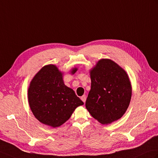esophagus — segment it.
<instances>
[{
  "instance_id": "34e87169",
  "label": "esophagus",
  "mask_w": 158,
  "mask_h": 158,
  "mask_svg": "<svg viewBox=\"0 0 158 158\" xmlns=\"http://www.w3.org/2000/svg\"><path fill=\"white\" fill-rule=\"evenodd\" d=\"M81 100L83 102V103H85L86 101V96H85V95H83V96H81Z\"/></svg>"
}]
</instances>
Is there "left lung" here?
<instances>
[{
	"instance_id": "obj_1",
	"label": "left lung",
	"mask_w": 158,
	"mask_h": 158,
	"mask_svg": "<svg viewBox=\"0 0 158 158\" xmlns=\"http://www.w3.org/2000/svg\"><path fill=\"white\" fill-rule=\"evenodd\" d=\"M90 76L91 89L85 102L90 114L103 124L120 118L129 107L132 95L125 71L111 60L102 59Z\"/></svg>"
}]
</instances>
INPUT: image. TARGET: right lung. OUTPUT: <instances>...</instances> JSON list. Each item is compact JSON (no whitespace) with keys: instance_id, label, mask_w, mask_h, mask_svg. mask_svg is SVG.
Returning <instances> with one entry per match:
<instances>
[{"instance_id":"add662e5","label":"right lung","mask_w":158,"mask_h":158,"mask_svg":"<svg viewBox=\"0 0 158 158\" xmlns=\"http://www.w3.org/2000/svg\"><path fill=\"white\" fill-rule=\"evenodd\" d=\"M77 70L73 69V74ZM28 101L35 118L54 128L64 123L75 108L83 104L75 91L64 85L62 73L53 64L44 67L32 79Z\"/></svg>"}]
</instances>
